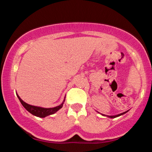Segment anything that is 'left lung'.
<instances>
[{"label": "left lung", "instance_id": "obj_1", "mask_svg": "<svg viewBox=\"0 0 152 152\" xmlns=\"http://www.w3.org/2000/svg\"><path fill=\"white\" fill-rule=\"evenodd\" d=\"M128 111H129V110H128V111H125V112L121 113V114H117V115H114V116H109V115H105V114H102V116H107V117H109V118H114L118 117V116H121V115L126 114V113L128 112ZM97 112H98V111H97ZM98 113H99V112H98Z\"/></svg>", "mask_w": 152, "mask_h": 152}]
</instances>
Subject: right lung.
I'll list each match as a JSON object with an SVG mask.
<instances>
[{
  "label": "right lung",
  "mask_w": 152,
  "mask_h": 152,
  "mask_svg": "<svg viewBox=\"0 0 152 152\" xmlns=\"http://www.w3.org/2000/svg\"><path fill=\"white\" fill-rule=\"evenodd\" d=\"M16 95L17 96H18L19 101H20V103H21L23 106V107L25 108L28 112H30L31 114L34 115V116H37V117H40V118H44L46 117V116H49V115H52L55 114L56 112H57L59 109H61L63 107V105H64V103L65 102V98H66L65 96V98H64L63 102L59 106H56V107H53V108H43V107H41V106L30 105V104H27V103L23 102V101L20 98V96L18 95V94H16Z\"/></svg>",
  "instance_id": "obj_1"
}]
</instances>
